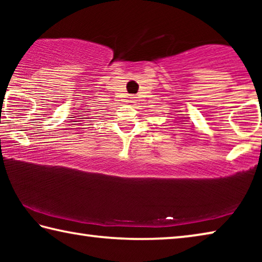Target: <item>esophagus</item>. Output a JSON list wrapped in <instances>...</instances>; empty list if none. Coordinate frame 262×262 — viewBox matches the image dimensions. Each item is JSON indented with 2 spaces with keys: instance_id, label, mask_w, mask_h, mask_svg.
Listing matches in <instances>:
<instances>
[{
  "instance_id": "obj_1",
  "label": "esophagus",
  "mask_w": 262,
  "mask_h": 262,
  "mask_svg": "<svg viewBox=\"0 0 262 262\" xmlns=\"http://www.w3.org/2000/svg\"><path fill=\"white\" fill-rule=\"evenodd\" d=\"M130 103H135V97H130Z\"/></svg>"
}]
</instances>
